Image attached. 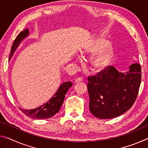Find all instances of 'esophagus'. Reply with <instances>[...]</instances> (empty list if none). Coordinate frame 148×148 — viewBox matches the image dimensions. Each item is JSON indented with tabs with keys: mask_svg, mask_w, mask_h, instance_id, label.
<instances>
[{
	"mask_svg": "<svg viewBox=\"0 0 148 148\" xmlns=\"http://www.w3.org/2000/svg\"><path fill=\"white\" fill-rule=\"evenodd\" d=\"M82 81H83V79L82 77H77V78L75 79V83H79V82Z\"/></svg>",
	"mask_w": 148,
	"mask_h": 148,
	"instance_id": "obj_1",
	"label": "esophagus"
}]
</instances>
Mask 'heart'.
Instances as JSON below:
<instances>
[{"mask_svg":"<svg viewBox=\"0 0 148 148\" xmlns=\"http://www.w3.org/2000/svg\"><path fill=\"white\" fill-rule=\"evenodd\" d=\"M90 60V69L95 72L104 69L111 61L114 55L113 48L104 38H95L89 41L83 47L84 55H92Z\"/></svg>","mask_w":148,"mask_h":148,"instance_id":"b5f03b06","label":"heart"}]
</instances>
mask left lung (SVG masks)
Listing matches in <instances>:
<instances>
[{"label": "left lung", "mask_w": 148, "mask_h": 148, "mask_svg": "<svg viewBox=\"0 0 148 148\" xmlns=\"http://www.w3.org/2000/svg\"><path fill=\"white\" fill-rule=\"evenodd\" d=\"M88 82L90 112L100 119L114 118L129 110L136 101L141 67L138 63L132 64L123 73L107 66L95 76H89Z\"/></svg>", "instance_id": "obj_1"}]
</instances>
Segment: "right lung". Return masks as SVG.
<instances>
[{"label":"right lung","instance_id":"add662e5","mask_svg":"<svg viewBox=\"0 0 148 148\" xmlns=\"http://www.w3.org/2000/svg\"><path fill=\"white\" fill-rule=\"evenodd\" d=\"M29 34V29H26L24 31L19 32V34L17 35L16 38L15 39L13 44H12L10 53V59L13 56L14 51H16L17 47L19 46V44ZM72 86V83L71 82H64L61 84L59 89H57L52 98L47 101L46 104H44L42 106L36 108L35 109L32 110H25L20 108L21 111L23 112L28 117H31L33 119H47L49 117L53 116L55 114H56L57 112H59L60 108L63 103L65 95H66L68 90Z\"/></svg>","mask_w":148,"mask_h":148}]
</instances>
